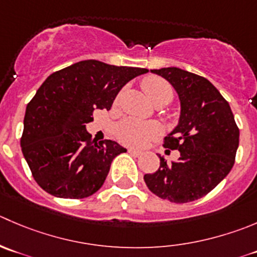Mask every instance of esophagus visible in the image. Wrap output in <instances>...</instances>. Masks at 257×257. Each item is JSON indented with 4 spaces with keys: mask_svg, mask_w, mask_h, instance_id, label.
Instances as JSON below:
<instances>
[{
    "mask_svg": "<svg viewBox=\"0 0 257 257\" xmlns=\"http://www.w3.org/2000/svg\"><path fill=\"white\" fill-rule=\"evenodd\" d=\"M128 152H129V153H131V154H133V156H137V157L142 156V152H141V151H138V149L129 148V149H128Z\"/></svg>",
    "mask_w": 257,
    "mask_h": 257,
    "instance_id": "1",
    "label": "esophagus"
}]
</instances>
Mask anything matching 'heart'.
<instances>
[{"label":"heart","mask_w":257,"mask_h":257,"mask_svg":"<svg viewBox=\"0 0 257 257\" xmlns=\"http://www.w3.org/2000/svg\"><path fill=\"white\" fill-rule=\"evenodd\" d=\"M142 88L153 103L171 96L172 88L169 84L158 76H147L142 81ZM162 126L156 121H142L138 119H125L116 126V137L126 146L142 147L152 139L161 136Z\"/></svg>","instance_id":"obj_1"}]
</instances>
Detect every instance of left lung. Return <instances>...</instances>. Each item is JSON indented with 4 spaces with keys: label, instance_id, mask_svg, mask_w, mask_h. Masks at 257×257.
<instances>
[{
    "label": "left lung",
    "instance_id": "left-lung-1",
    "mask_svg": "<svg viewBox=\"0 0 257 257\" xmlns=\"http://www.w3.org/2000/svg\"><path fill=\"white\" fill-rule=\"evenodd\" d=\"M151 71L169 81L178 94V125L164 138V148L178 149L179 158L168 164L159 156L158 171L144 174V182L163 200L192 202L230 173L240 131L230 104L206 78L178 68Z\"/></svg>",
    "mask_w": 257,
    "mask_h": 257
}]
</instances>
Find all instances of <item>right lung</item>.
<instances>
[{
    "label": "right lung",
    "instance_id": "right-lung-1",
    "mask_svg": "<svg viewBox=\"0 0 257 257\" xmlns=\"http://www.w3.org/2000/svg\"><path fill=\"white\" fill-rule=\"evenodd\" d=\"M148 69L84 60L52 73L26 106L21 148L35 181L60 198H85L105 181L113 159L126 152L86 132L95 109H109L120 89Z\"/></svg>",
    "mask_w": 257,
    "mask_h": 257
}]
</instances>
